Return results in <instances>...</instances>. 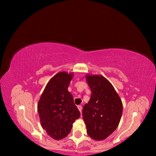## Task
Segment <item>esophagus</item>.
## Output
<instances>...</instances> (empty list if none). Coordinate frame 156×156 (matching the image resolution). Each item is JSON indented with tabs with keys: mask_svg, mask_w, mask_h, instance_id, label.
I'll return each mask as SVG.
<instances>
[{
	"mask_svg": "<svg viewBox=\"0 0 156 156\" xmlns=\"http://www.w3.org/2000/svg\"><path fill=\"white\" fill-rule=\"evenodd\" d=\"M78 109H79V111H80V112L82 113V109H83V107H82L81 105H78Z\"/></svg>",
	"mask_w": 156,
	"mask_h": 156,
	"instance_id": "34e87169",
	"label": "esophagus"
}]
</instances>
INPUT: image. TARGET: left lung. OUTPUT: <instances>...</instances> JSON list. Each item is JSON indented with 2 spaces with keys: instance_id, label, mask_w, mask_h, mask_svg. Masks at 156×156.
Here are the masks:
<instances>
[{
  "instance_id": "obj_1",
  "label": "left lung",
  "mask_w": 156,
  "mask_h": 156,
  "mask_svg": "<svg viewBox=\"0 0 156 156\" xmlns=\"http://www.w3.org/2000/svg\"><path fill=\"white\" fill-rule=\"evenodd\" d=\"M91 95L84 105L83 118L87 133L95 140H103L116 128L122 117V102L110 82L102 76H86Z\"/></svg>"
}]
</instances>
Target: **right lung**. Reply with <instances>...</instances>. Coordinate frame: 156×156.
<instances>
[{
    "instance_id": "1",
    "label": "right lung",
    "mask_w": 156,
    "mask_h": 156,
    "mask_svg": "<svg viewBox=\"0 0 156 156\" xmlns=\"http://www.w3.org/2000/svg\"><path fill=\"white\" fill-rule=\"evenodd\" d=\"M72 73H56L44 88L38 104V112L43 129L54 140L65 138L80 113L73 102L68 87Z\"/></svg>"
}]
</instances>
